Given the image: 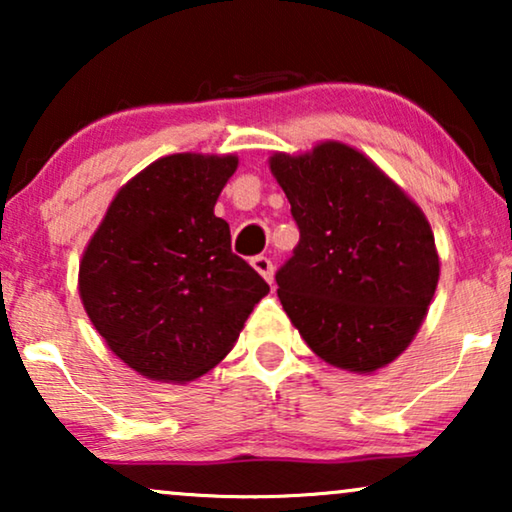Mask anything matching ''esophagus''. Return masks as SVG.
Listing matches in <instances>:
<instances>
[{
	"instance_id": "1",
	"label": "esophagus",
	"mask_w": 512,
	"mask_h": 512,
	"mask_svg": "<svg viewBox=\"0 0 512 512\" xmlns=\"http://www.w3.org/2000/svg\"><path fill=\"white\" fill-rule=\"evenodd\" d=\"M251 268H254L258 275H261L265 282L272 284V279H275V265L268 256H254L251 258Z\"/></svg>"
}]
</instances>
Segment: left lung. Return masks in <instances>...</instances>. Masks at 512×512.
<instances>
[{"label":"left lung","instance_id":"left-lung-1","mask_svg":"<svg viewBox=\"0 0 512 512\" xmlns=\"http://www.w3.org/2000/svg\"><path fill=\"white\" fill-rule=\"evenodd\" d=\"M270 172L300 228L277 296L328 366L370 375L398 359L440 277L431 223L394 179L345 142L272 153Z\"/></svg>","mask_w":512,"mask_h":512}]
</instances>
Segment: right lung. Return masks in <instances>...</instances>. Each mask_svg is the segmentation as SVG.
I'll list each match as a JSON object with an SVG mask.
<instances>
[{
  "label": "right lung",
  "mask_w": 512,
  "mask_h": 512,
  "mask_svg": "<svg viewBox=\"0 0 512 512\" xmlns=\"http://www.w3.org/2000/svg\"><path fill=\"white\" fill-rule=\"evenodd\" d=\"M237 163L235 153L158 158L118 188L83 249V310L111 352L149 380H198L268 296L214 214Z\"/></svg>",
  "instance_id": "1"
}]
</instances>
